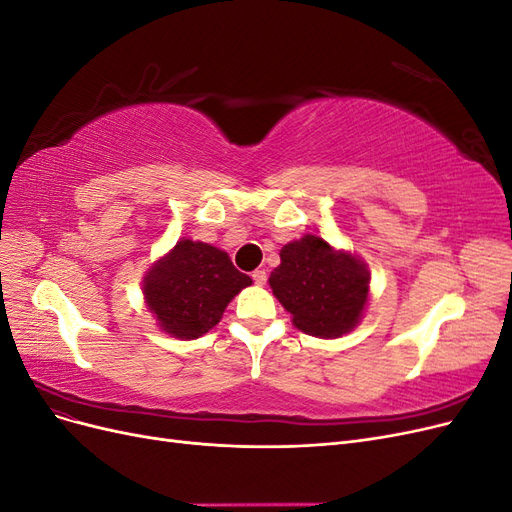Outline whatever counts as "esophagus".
<instances>
[{"label":"esophagus","mask_w":512,"mask_h":512,"mask_svg":"<svg viewBox=\"0 0 512 512\" xmlns=\"http://www.w3.org/2000/svg\"><path fill=\"white\" fill-rule=\"evenodd\" d=\"M252 280H254V284H258V286H265V284H267V271L256 269V271L252 273Z\"/></svg>","instance_id":"esophagus-1"}]
</instances>
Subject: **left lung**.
I'll return each mask as SVG.
<instances>
[{"mask_svg":"<svg viewBox=\"0 0 512 512\" xmlns=\"http://www.w3.org/2000/svg\"><path fill=\"white\" fill-rule=\"evenodd\" d=\"M280 258L269 284L294 327L314 337H339L356 327L369 292L361 260L314 235L284 245Z\"/></svg>","mask_w":512,"mask_h":512,"instance_id":"1","label":"left lung"}]
</instances>
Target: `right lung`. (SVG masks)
<instances>
[{"label":"right lung","mask_w":512,"mask_h":512,"mask_svg":"<svg viewBox=\"0 0 512 512\" xmlns=\"http://www.w3.org/2000/svg\"><path fill=\"white\" fill-rule=\"evenodd\" d=\"M252 277L235 269L226 252L183 239L145 275L147 307L160 327L179 339H196L220 322L235 294Z\"/></svg>","instance_id":"1"}]
</instances>
